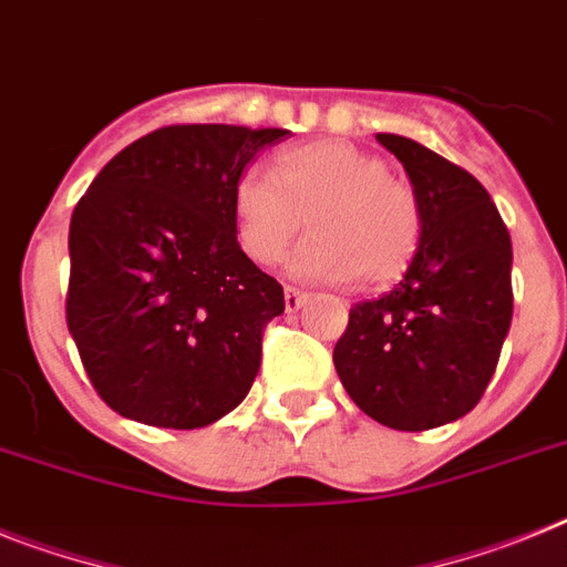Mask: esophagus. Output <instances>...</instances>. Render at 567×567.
I'll use <instances>...</instances> for the list:
<instances>
[{"label":"esophagus","mask_w":567,"mask_h":567,"mask_svg":"<svg viewBox=\"0 0 567 567\" xmlns=\"http://www.w3.org/2000/svg\"><path fill=\"white\" fill-rule=\"evenodd\" d=\"M306 299H308V293L299 291V288H293V285H288V288H285V308H288V313L299 311V308L306 306Z\"/></svg>","instance_id":"esophagus-1"}]
</instances>
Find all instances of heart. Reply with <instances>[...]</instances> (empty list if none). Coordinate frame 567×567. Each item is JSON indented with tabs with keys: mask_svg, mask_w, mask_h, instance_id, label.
<instances>
[{
	"mask_svg": "<svg viewBox=\"0 0 567 567\" xmlns=\"http://www.w3.org/2000/svg\"><path fill=\"white\" fill-rule=\"evenodd\" d=\"M241 254L270 265L311 225L288 256V274L308 282L363 279L380 288L415 261L423 210L415 187L351 141H311L276 158V181L261 169L239 175L230 195Z\"/></svg>",
	"mask_w": 567,
	"mask_h": 567,
	"instance_id": "b5f03b06",
	"label": "heart"
}]
</instances>
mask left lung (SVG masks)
Returning a JSON list of instances; mask_svg holds the SVG:
<instances>
[{
    "mask_svg": "<svg viewBox=\"0 0 567 567\" xmlns=\"http://www.w3.org/2000/svg\"><path fill=\"white\" fill-rule=\"evenodd\" d=\"M378 141L421 198L423 236L401 282L351 308L334 365L365 415L423 432L467 415L496 372L513 320L511 233L467 169L412 137Z\"/></svg>",
    "mask_w": 567,
    "mask_h": 567,
    "instance_id": "left-lung-1",
    "label": "left lung"
}]
</instances>
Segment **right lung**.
Instances as JSON below:
<instances>
[{"instance_id":"add662e5","label":"right lung","mask_w":567,"mask_h":567,"mask_svg":"<svg viewBox=\"0 0 567 567\" xmlns=\"http://www.w3.org/2000/svg\"><path fill=\"white\" fill-rule=\"evenodd\" d=\"M288 130L164 126L117 152L74 207L65 322L123 417L198 430L245 401L282 285L236 245L239 175Z\"/></svg>"}]
</instances>
